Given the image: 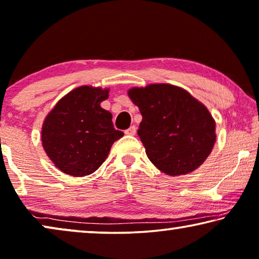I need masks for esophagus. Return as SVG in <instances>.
Wrapping results in <instances>:
<instances>
[{
    "label": "esophagus",
    "instance_id": "1",
    "mask_svg": "<svg viewBox=\"0 0 259 259\" xmlns=\"http://www.w3.org/2000/svg\"><path fill=\"white\" fill-rule=\"evenodd\" d=\"M136 131H137V128L135 125H131L129 129H126L125 131H124V134L125 135H129V136H134L135 134H136Z\"/></svg>",
    "mask_w": 259,
    "mask_h": 259
}]
</instances>
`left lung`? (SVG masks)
<instances>
[{
	"instance_id": "obj_1",
	"label": "left lung",
	"mask_w": 259,
	"mask_h": 259,
	"mask_svg": "<svg viewBox=\"0 0 259 259\" xmlns=\"http://www.w3.org/2000/svg\"><path fill=\"white\" fill-rule=\"evenodd\" d=\"M128 95L140 108L137 134L154 166L171 177L201 166L216 142L215 119L203 103L169 83L133 87Z\"/></svg>"
}]
</instances>
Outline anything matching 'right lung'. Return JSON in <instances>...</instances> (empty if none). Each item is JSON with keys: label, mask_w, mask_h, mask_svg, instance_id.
I'll return each mask as SVG.
<instances>
[{"label": "right lung", "mask_w": 259, "mask_h": 259, "mask_svg": "<svg viewBox=\"0 0 259 259\" xmlns=\"http://www.w3.org/2000/svg\"><path fill=\"white\" fill-rule=\"evenodd\" d=\"M108 96L109 88L80 86L46 115L41 145L61 172L72 177L92 175L107 159L114 142L123 137L114 128L113 115L100 106Z\"/></svg>", "instance_id": "add662e5"}]
</instances>
